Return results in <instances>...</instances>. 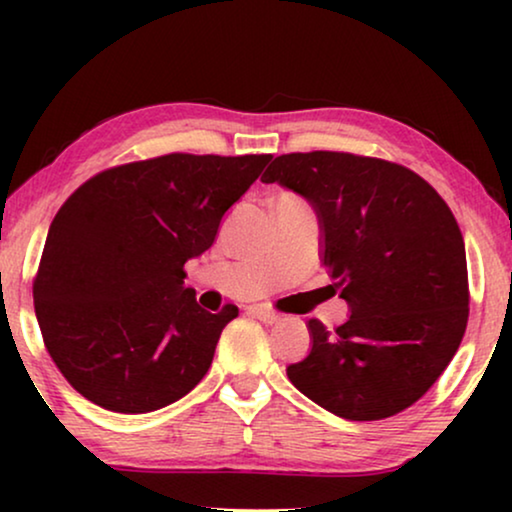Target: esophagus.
I'll return each instance as SVG.
<instances>
[{"label": "esophagus", "mask_w": 512, "mask_h": 512, "mask_svg": "<svg viewBox=\"0 0 512 512\" xmlns=\"http://www.w3.org/2000/svg\"><path fill=\"white\" fill-rule=\"evenodd\" d=\"M247 312L251 314V317L261 319L263 324H277V321H279V314L275 310H270V307H265V305H249Z\"/></svg>", "instance_id": "obj_1"}]
</instances>
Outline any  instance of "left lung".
<instances>
[{
    "label": "left lung",
    "instance_id": "left-lung-1",
    "mask_svg": "<svg viewBox=\"0 0 512 512\" xmlns=\"http://www.w3.org/2000/svg\"><path fill=\"white\" fill-rule=\"evenodd\" d=\"M310 202L321 261L347 300L345 324L312 319V349L286 375L349 422L419 401L457 354L468 321L461 230L445 200L408 167L338 151L277 156L261 177Z\"/></svg>",
    "mask_w": 512,
    "mask_h": 512
}]
</instances>
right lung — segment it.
Listing matches in <instances>:
<instances>
[{
  "label": "right lung",
  "mask_w": 512,
  "mask_h": 512,
  "mask_svg": "<svg viewBox=\"0 0 512 512\" xmlns=\"http://www.w3.org/2000/svg\"><path fill=\"white\" fill-rule=\"evenodd\" d=\"M270 158L170 153L97 174L60 207L34 310L48 354L83 398L142 415L207 375L237 307L202 310L184 265L212 247Z\"/></svg>",
  "instance_id": "1"
}]
</instances>
